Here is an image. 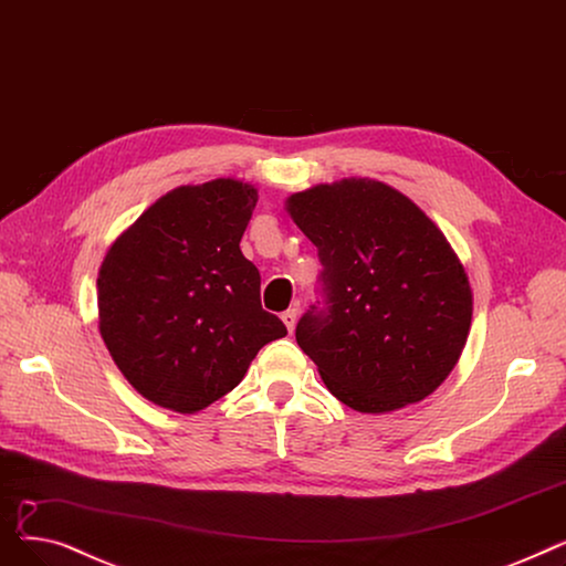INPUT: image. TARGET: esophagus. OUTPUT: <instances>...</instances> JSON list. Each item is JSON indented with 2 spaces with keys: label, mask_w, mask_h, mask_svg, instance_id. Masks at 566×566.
Listing matches in <instances>:
<instances>
[{
  "label": "esophagus",
  "mask_w": 566,
  "mask_h": 566,
  "mask_svg": "<svg viewBox=\"0 0 566 566\" xmlns=\"http://www.w3.org/2000/svg\"><path fill=\"white\" fill-rule=\"evenodd\" d=\"M297 308H287L283 315H281V319H283V325L287 327V332L292 334V329H294V325H297Z\"/></svg>",
  "instance_id": "obj_1"
}]
</instances>
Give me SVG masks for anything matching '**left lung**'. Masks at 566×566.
Instances as JSON below:
<instances>
[{"instance_id":"obj_1","label":"left lung","mask_w":566,"mask_h":566,"mask_svg":"<svg viewBox=\"0 0 566 566\" xmlns=\"http://www.w3.org/2000/svg\"><path fill=\"white\" fill-rule=\"evenodd\" d=\"M322 262V304L297 343L347 408L394 412L433 394L459 361L472 290L442 230L375 179L317 184L287 198Z\"/></svg>"}]
</instances>
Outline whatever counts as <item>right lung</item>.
<instances>
[{
	"mask_svg": "<svg viewBox=\"0 0 566 566\" xmlns=\"http://www.w3.org/2000/svg\"><path fill=\"white\" fill-rule=\"evenodd\" d=\"M258 188L239 179L179 186L107 251L98 329L128 385L193 415L244 378L258 349L287 334L260 304V272L239 249Z\"/></svg>",
	"mask_w": 566,
	"mask_h": 566,
	"instance_id": "obj_1",
	"label": "right lung"
}]
</instances>
